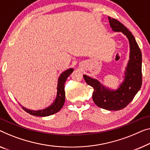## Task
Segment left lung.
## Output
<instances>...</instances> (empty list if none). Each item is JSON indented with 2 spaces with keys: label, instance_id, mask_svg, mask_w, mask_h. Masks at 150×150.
Returning a JSON list of instances; mask_svg holds the SVG:
<instances>
[{
  "label": "left lung",
  "instance_id": "1",
  "mask_svg": "<svg viewBox=\"0 0 150 150\" xmlns=\"http://www.w3.org/2000/svg\"><path fill=\"white\" fill-rule=\"evenodd\" d=\"M110 26L115 32H122L129 42V59L123 75V81L117 89L106 87L98 79L83 75L89 86L93 88L92 98L100 108L108 110H119L132 101L142 84V52L132 33L117 19L108 17Z\"/></svg>",
  "mask_w": 150,
  "mask_h": 150
}]
</instances>
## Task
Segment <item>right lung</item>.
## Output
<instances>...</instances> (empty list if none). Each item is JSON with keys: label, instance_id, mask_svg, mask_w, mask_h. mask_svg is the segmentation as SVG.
<instances>
[{"label": "right lung", "instance_id": "add662e5", "mask_svg": "<svg viewBox=\"0 0 150 150\" xmlns=\"http://www.w3.org/2000/svg\"><path fill=\"white\" fill-rule=\"evenodd\" d=\"M73 70L74 69L73 68L68 69L66 71H63L60 75L57 83V96H56L54 100L50 106L44 109H42V110H30V109H28L21 106L22 108L28 113L30 114V115L33 116H37V117H48V116H50L58 112L62 108L64 101H65L64 83H65L69 76L73 72Z\"/></svg>", "mask_w": 150, "mask_h": 150}]
</instances>
